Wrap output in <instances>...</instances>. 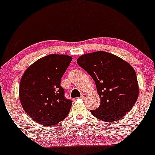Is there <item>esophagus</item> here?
I'll return each mask as SVG.
<instances>
[{
  "label": "esophagus",
  "instance_id": "obj_1",
  "mask_svg": "<svg viewBox=\"0 0 155 155\" xmlns=\"http://www.w3.org/2000/svg\"><path fill=\"white\" fill-rule=\"evenodd\" d=\"M86 97H87V94H84H84H81V98H82V99H85V98H86Z\"/></svg>",
  "mask_w": 155,
  "mask_h": 155
}]
</instances>
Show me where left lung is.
<instances>
[{
    "mask_svg": "<svg viewBox=\"0 0 155 155\" xmlns=\"http://www.w3.org/2000/svg\"><path fill=\"white\" fill-rule=\"evenodd\" d=\"M78 64L95 82L101 105L91 113L106 122L120 120L132 109L139 94L137 75L129 63L104 51L85 54Z\"/></svg>",
    "mask_w": 155,
    "mask_h": 155,
    "instance_id": "obj_1",
    "label": "left lung"
}]
</instances>
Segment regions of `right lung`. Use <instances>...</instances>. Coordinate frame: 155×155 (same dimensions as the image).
Returning <instances> with one entry per match:
<instances>
[{
    "instance_id": "obj_1",
    "label": "right lung",
    "mask_w": 155,
    "mask_h": 155,
    "mask_svg": "<svg viewBox=\"0 0 155 155\" xmlns=\"http://www.w3.org/2000/svg\"><path fill=\"white\" fill-rule=\"evenodd\" d=\"M72 58L49 54L31 64L23 74L19 97L24 111L38 124L53 126L66 117L72 101L64 96L61 80Z\"/></svg>"
}]
</instances>
